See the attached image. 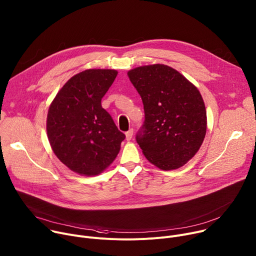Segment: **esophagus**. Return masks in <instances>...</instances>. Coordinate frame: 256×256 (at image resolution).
<instances>
[{
    "instance_id": "obj_1",
    "label": "esophagus",
    "mask_w": 256,
    "mask_h": 256,
    "mask_svg": "<svg viewBox=\"0 0 256 256\" xmlns=\"http://www.w3.org/2000/svg\"><path fill=\"white\" fill-rule=\"evenodd\" d=\"M132 134H134V130L132 128H130L126 132V138L128 140H132Z\"/></svg>"
}]
</instances>
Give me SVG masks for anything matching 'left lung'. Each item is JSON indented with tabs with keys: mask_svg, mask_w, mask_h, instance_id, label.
Masks as SVG:
<instances>
[{
	"mask_svg": "<svg viewBox=\"0 0 256 256\" xmlns=\"http://www.w3.org/2000/svg\"><path fill=\"white\" fill-rule=\"evenodd\" d=\"M144 120L136 136L144 157L162 170L184 166L200 148L206 112L198 88L176 70L151 64L130 70Z\"/></svg>",
	"mask_w": 256,
	"mask_h": 256,
	"instance_id": "obj_1",
	"label": "left lung"
}]
</instances>
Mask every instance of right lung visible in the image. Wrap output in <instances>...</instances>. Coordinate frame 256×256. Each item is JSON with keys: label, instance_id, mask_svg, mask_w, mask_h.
<instances>
[{"label": "right lung", "instance_id": "right-lung-1", "mask_svg": "<svg viewBox=\"0 0 256 256\" xmlns=\"http://www.w3.org/2000/svg\"><path fill=\"white\" fill-rule=\"evenodd\" d=\"M118 76L114 70H86L58 91L48 114L46 130L56 156L70 170L97 175L116 158L126 138L101 99Z\"/></svg>", "mask_w": 256, "mask_h": 256}]
</instances>
